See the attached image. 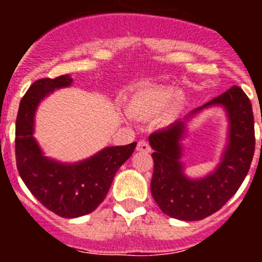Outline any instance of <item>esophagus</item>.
Returning a JSON list of instances; mask_svg holds the SVG:
<instances>
[{"label": "esophagus", "instance_id": "esophagus-1", "mask_svg": "<svg viewBox=\"0 0 262 262\" xmlns=\"http://www.w3.org/2000/svg\"><path fill=\"white\" fill-rule=\"evenodd\" d=\"M136 151L139 152H143V154H149L151 152V145L148 144L145 140H140L136 145Z\"/></svg>", "mask_w": 262, "mask_h": 262}]
</instances>
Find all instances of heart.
Segmentation results:
<instances>
[{"instance_id":"b5f03b06","label":"heart","mask_w":262,"mask_h":262,"mask_svg":"<svg viewBox=\"0 0 262 262\" xmlns=\"http://www.w3.org/2000/svg\"><path fill=\"white\" fill-rule=\"evenodd\" d=\"M187 98L170 85L143 84L134 90L128 101L127 111L135 118L149 119L159 115L163 124H170L184 114Z\"/></svg>"}]
</instances>
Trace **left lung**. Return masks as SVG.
<instances>
[{"instance_id": "8db88e82", "label": "left lung", "mask_w": 262, "mask_h": 262, "mask_svg": "<svg viewBox=\"0 0 262 262\" xmlns=\"http://www.w3.org/2000/svg\"><path fill=\"white\" fill-rule=\"evenodd\" d=\"M224 108L227 119L226 144L211 172L190 178L184 172L183 145L191 120L205 110ZM155 170L151 193L160 210L185 222L210 216L237 191L248 173L254 154V120L251 101L239 86H232L210 102L190 111L184 119L149 135Z\"/></svg>"}]
</instances>
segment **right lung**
<instances>
[{
    "instance_id": "right-lung-1",
    "label": "right lung",
    "mask_w": 262,
    "mask_h": 262,
    "mask_svg": "<svg viewBox=\"0 0 262 262\" xmlns=\"http://www.w3.org/2000/svg\"><path fill=\"white\" fill-rule=\"evenodd\" d=\"M69 75L41 78L22 98L15 123V157L20 178L41 205L61 217L84 216L105 200L115 173L135 151L136 142L105 147L76 163H62L46 156L35 136V114L48 96L71 86Z\"/></svg>"
}]
</instances>
